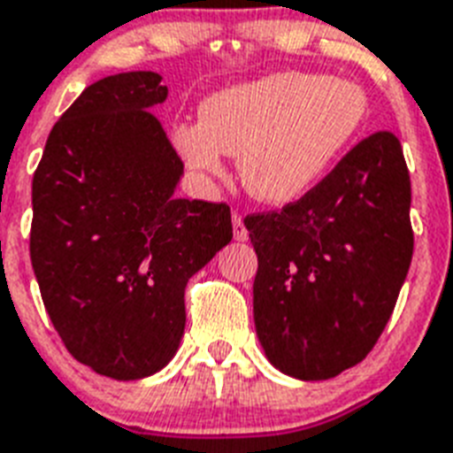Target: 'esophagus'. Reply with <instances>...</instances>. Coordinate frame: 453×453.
I'll return each mask as SVG.
<instances>
[{
    "instance_id": "34e87169",
    "label": "esophagus",
    "mask_w": 453,
    "mask_h": 453,
    "mask_svg": "<svg viewBox=\"0 0 453 453\" xmlns=\"http://www.w3.org/2000/svg\"><path fill=\"white\" fill-rule=\"evenodd\" d=\"M234 238L235 241H248V229L241 215H234Z\"/></svg>"
}]
</instances>
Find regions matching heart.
<instances>
[{
    "instance_id": "obj_1",
    "label": "heart",
    "mask_w": 453,
    "mask_h": 453,
    "mask_svg": "<svg viewBox=\"0 0 453 453\" xmlns=\"http://www.w3.org/2000/svg\"><path fill=\"white\" fill-rule=\"evenodd\" d=\"M199 115L201 122L173 132L187 168L212 180L224 175V155L241 157L242 185L252 196L289 203L347 150L364 127L368 99L349 81L280 71L219 89Z\"/></svg>"
}]
</instances>
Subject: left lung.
<instances>
[{
	"mask_svg": "<svg viewBox=\"0 0 453 453\" xmlns=\"http://www.w3.org/2000/svg\"><path fill=\"white\" fill-rule=\"evenodd\" d=\"M410 201L401 141L375 132L298 201L245 218L254 326L275 368L317 382L368 357L412 261Z\"/></svg>",
	"mask_w": 453,
	"mask_h": 453,
	"instance_id": "8db88e82",
	"label": "left lung"
}]
</instances>
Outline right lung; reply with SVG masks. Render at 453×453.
I'll use <instances>...</instances> for the list:
<instances>
[{"mask_svg":"<svg viewBox=\"0 0 453 453\" xmlns=\"http://www.w3.org/2000/svg\"><path fill=\"white\" fill-rule=\"evenodd\" d=\"M155 71L101 78L55 122L32 180L29 257L69 354L141 380L173 358L185 287L234 238L226 203L173 196L182 159Z\"/></svg>","mask_w":453,"mask_h":453,"instance_id":"1","label":"right lung"}]
</instances>
